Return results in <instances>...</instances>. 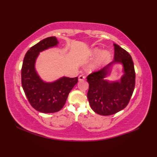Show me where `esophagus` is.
Wrapping results in <instances>:
<instances>
[{
    "label": "esophagus",
    "mask_w": 157,
    "mask_h": 157,
    "mask_svg": "<svg viewBox=\"0 0 157 157\" xmlns=\"http://www.w3.org/2000/svg\"><path fill=\"white\" fill-rule=\"evenodd\" d=\"M85 79H86V77H85L84 75H79V78H78L79 81H83V80H84Z\"/></svg>",
    "instance_id": "esophagus-1"
}]
</instances>
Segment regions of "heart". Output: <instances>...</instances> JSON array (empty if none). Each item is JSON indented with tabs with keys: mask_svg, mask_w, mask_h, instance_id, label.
I'll return each mask as SVG.
<instances>
[{
	"mask_svg": "<svg viewBox=\"0 0 157 157\" xmlns=\"http://www.w3.org/2000/svg\"><path fill=\"white\" fill-rule=\"evenodd\" d=\"M91 56L95 57L97 56L95 59L94 61L91 65H90V69L91 71H96L98 69H100L104 66L105 63H107L111 59V53L108 50H102L101 51V49L99 48H94L91 50Z\"/></svg>",
	"mask_w": 157,
	"mask_h": 157,
	"instance_id": "obj_1",
	"label": "heart"
}]
</instances>
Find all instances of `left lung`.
I'll return each instance as SVG.
<instances>
[{
	"instance_id": "obj_1",
	"label": "left lung",
	"mask_w": 157,
	"mask_h": 157,
	"mask_svg": "<svg viewBox=\"0 0 157 157\" xmlns=\"http://www.w3.org/2000/svg\"><path fill=\"white\" fill-rule=\"evenodd\" d=\"M114 60L105 68L87 77L89 89L87 97L95 113L102 116L116 113L128 105L135 86V71L131 55L118 45L113 44ZM123 66L124 75L118 81L105 79L113 66Z\"/></svg>"
}]
</instances>
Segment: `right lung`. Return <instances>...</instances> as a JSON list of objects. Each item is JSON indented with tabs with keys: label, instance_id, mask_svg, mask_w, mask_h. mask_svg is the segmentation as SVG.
Masks as SVG:
<instances>
[{
	"label": "right lung",
	"instance_id": "1",
	"mask_svg": "<svg viewBox=\"0 0 157 157\" xmlns=\"http://www.w3.org/2000/svg\"><path fill=\"white\" fill-rule=\"evenodd\" d=\"M55 36L48 37L28 50L21 68V84L29 102L41 113L57 112L64 106L69 93L78 83V78L62 77L51 82L44 81L35 68L41 52L57 46Z\"/></svg>",
	"mask_w": 157,
	"mask_h": 157
}]
</instances>
